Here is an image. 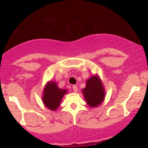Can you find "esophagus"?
<instances>
[{
  "label": "esophagus",
  "mask_w": 148,
  "mask_h": 148,
  "mask_svg": "<svg viewBox=\"0 0 148 148\" xmlns=\"http://www.w3.org/2000/svg\"><path fill=\"white\" fill-rule=\"evenodd\" d=\"M72 88H73V91H74V92H77V91H78V89H77V86H76V85H74Z\"/></svg>",
  "instance_id": "obj_1"
}]
</instances>
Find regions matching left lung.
<instances>
[{
  "instance_id": "left-lung-1",
  "label": "left lung",
  "mask_w": 148,
  "mask_h": 148,
  "mask_svg": "<svg viewBox=\"0 0 148 148\" xmlns=\"http://www.w3.org/2000/svg\"><path fill=\"white\" fill-rule=\"evenodd\" d=\"M86 103L90 107H97L104 97V91L99 77L94 76L86 81V87L82 90Z\"/></svg>"
}]
</instances>
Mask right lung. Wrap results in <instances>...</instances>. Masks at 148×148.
<instances>
[{"label":"right lung","mask_w":148,"mask_h":148,"mask_svg":"<svg viewBox=\"0 0 148 148\" xmlns=\"http://www.w3.org/2000/svg\"><path fill=\"white\" fill-rule=\"evenodd\" d=\"M66 93V90L59 89L54 82H49L46 85L44 89L43 102L46 107L51 110H56Z\"/></svg>","instance_id":"1"}]
</instances>
